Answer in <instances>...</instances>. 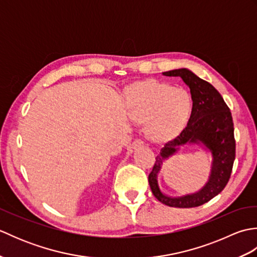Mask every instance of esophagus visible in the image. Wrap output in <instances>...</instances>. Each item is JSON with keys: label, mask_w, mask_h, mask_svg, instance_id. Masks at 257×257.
Here are the masks:
<instances>
[{"label": "esophagus", "mask_w": 257, "mask_h": 257, "mask_svg": "<svg viewBox=\"0 0 257 257\" xmlns=\"http://www.w3.org/2000/svg\"><path fill=\"white\" fill-rule=\"evenodd\" d=\"M143 146H144V141L140 140V139H137V140H135L134 143H133L132 148L137 149V148H140V147H143Z\"/></svg>", "instance_id": "34e87169"}]
</instances>
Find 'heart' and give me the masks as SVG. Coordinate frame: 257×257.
Instances as JSON below:
<instances>
[{
	"mask_svg": "<svg viewBox=\"0 0 257 257\" xmlns=\"http://www.w3.org/2000/svg\"><path fill=\"white\" fill-rule=\"evenodd\" d=\"M123 109L130 121L145 124L151 143L165 145L182 134L193 110V99L182 87L156 79L135 81L122 94Z\"/></svg>",
	"mask_w": 257,
	"mask_h": 257,
	"instance_id": "b5f03b06",
	"label": "heart"
}]
</instances>
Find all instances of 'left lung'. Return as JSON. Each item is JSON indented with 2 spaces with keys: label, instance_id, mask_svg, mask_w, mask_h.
<instances>
[{
  "label": "left lung",
  "instance_id": "left-lung-1",
  "mask_svg": "<svg viewBox=\"0 0 257 257\" xmlns=\"http://www.w3.org/2000/svg\"><path fill=\"white\" fill-rule=\"evenodd\" d=\"M169 77H181L193 99V110L182 134L168 143L157 156L149 174L152 193L161 203L172 207H195L209 202L225 188L231 177L235 159V140L230 109L221 94L210 83L198 77L188 68H179L162 73ZM184 144L203 146L212 156L211 171L208 182L201 190L181 197L163 194L157 183V174L163 162L176 153Z\"/></svg>",
  "mask_w": 257,
  "mask_h": 257
}]
</instances>
